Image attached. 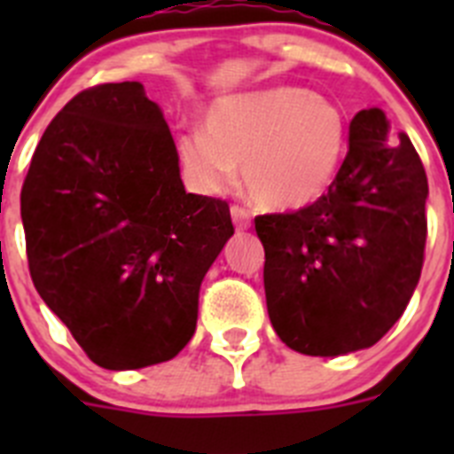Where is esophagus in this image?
I'll list each match as a JSON object with an SVG mask.
<instances>
[{"instance_id":"1","label":"esophagus","mask_w":454,"mask_h":454,"mask_svg":"<svg viewBox=\"0 0 454 454\" xmlns=\"http://www.w3.org/2000/svg\"><path fill=\"white\" fill-rule=\"evenodd\" d=\"M230 214H231V220H234V227L239 231H243V230H247V227H250V215H247L246 208L231 207Z\"/></svg>"}]
</instances>
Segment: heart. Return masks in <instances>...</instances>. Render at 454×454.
<instances>
[{
	"label": "heart",
	"instance_id": "heart-1",
	"mask_svg": "<svg viewBox=\"0 0 454 454\" xmlns=\"http://www.w3.org/2000/svg\"><path fill=\"white\" fill-rule=\"evenodd\" d=\"M348 124L339 104L298 86L224 98L208 106L204 129L177 138L179 166L192 188L223 195L239 184L268 208L314 204L336 179Z\"/></svg>",
	"mask_w": 454,
	"mask_h": 454
}]
</instances>
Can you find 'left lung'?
<instances>
[{"mask_svg": "<svg viewBox=\"0 0 454 454\" xmlns=\"http://www.w3.org/2000/svg\"><path fill=\"white\" fill-rule=\"evenodd\" d=\"M388 134L382 108L359 111L323 198L254 220L268 316L291 350L339 356L375 346L414 295L427 177L409 136Z\"/></svg>", "mask_w": 454, "mask_h": 454, "instance_id": "8db88e82", "label": "left lung"}]
</instances>
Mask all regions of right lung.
<instances>
[{"label": "right lung", "instance_id": "obj_1", "mask_svg": "<svg viewBox=\"0 0 454 454\" xmlns=\"http://www.w3.org/2000/svg\"><path fill=\"white\" fill-rule=\"evenodd\" d=\"M20 208L35 291L90 362L136 371L179 355L234 224L227 202L186 192L143 83L88 88L59 111Z\"/></svg>", "mask_w": 454, "mask_h": 454}]
</instances>
